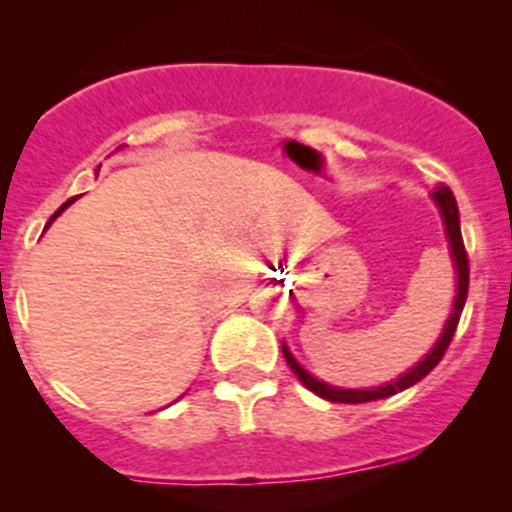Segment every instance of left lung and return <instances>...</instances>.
I'll return each mask as SVG.
<instances>
[{"label": "left lung", "instance_id": "8db88e82", "mask_svg": "<svg viewBox=\"0 0 512 512\" xmlns=\"http://www.w3.org/2000/svg\"><path fill=\"white\" fill-rule=\"evenodd\" d=\"M433 200H436L438 210H441V215H443V225H446L448 242H451V255H453V262H456V272H458V287H456V302H453V314L448 317L446 329H443V334L438 337L436 347L431 349V354H428L426 359L418 361L409 374H404L401 379L391 381V384L379 386V389H337V386L324 384V381L314 379L312 374H307V371H304L302 366L294 361V356L287 352V347H282L289 369L297 374V379L302 381L309 391H314V394L322 396V399L337 401V404H366V401L386 399V396L399 394V391L409 389V386H414L416 381H421L426 374H431L433 366H436L438 361L443 359V354H446L448 344H451L453 334H456L458 319H461V312H463V304H466V297H468V255H466V245H463V237H461L458 205H456V198H453V193L448 188H438L436 193H433Z\"/></svg>", "mask_w": 512, "mask_h": 512}]
</instances>
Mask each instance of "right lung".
Wrapping results in <instances>:
<instances>
[{
	"label": "right lung",
	"mask_w": 512,
	"mask_h": 512,
	"mask_svg": "<svg viewBox=\"0 0 512 512\" xmlns=\"http://www.w3.org/2000/svg\"><path fill=\"white\" fill-rule=\"evenodd\" d=\"M71 203H74V198H71V200H69V203H64V205H61V208H59V210H56V213H54V215H51V220H54V218H56V215H59V213H61V210H64V208H69V205H71ZM51 220H49V223H51Z\"/></svg>",
	"instance_id": "obj_1"
}]
</instances>
